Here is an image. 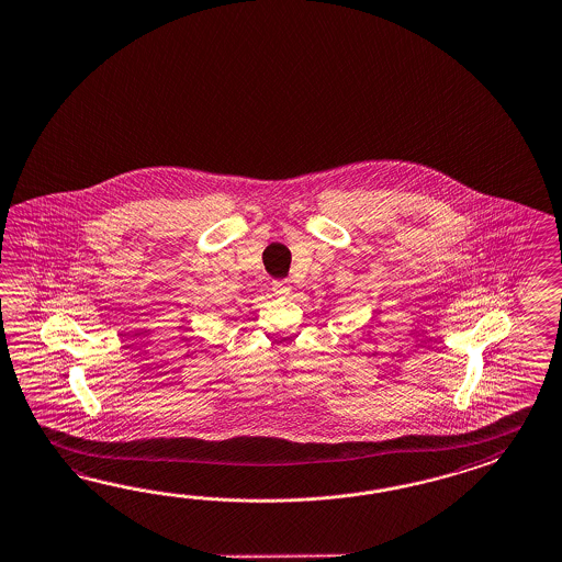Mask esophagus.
Returning <instances> with one entry per match:
<instances>
[{"instance_id": "esophagus-1", "label": "esophagus", "mask_w": 562, "mask_h": 562, "mask_svg": "<svg viewBox=\"0 0 562 562\" xmlns=\"http://www.w3.org/2000/svg\"><path fill=\"white\" fill-rule=\"evenodd\" d=\"M276 296H290V292H292V286L288 284L286 280H280V282H274Z\"/></svg>"}]
</instances>
